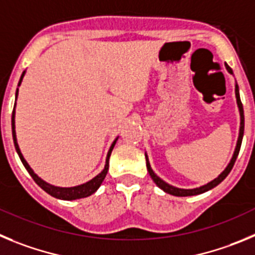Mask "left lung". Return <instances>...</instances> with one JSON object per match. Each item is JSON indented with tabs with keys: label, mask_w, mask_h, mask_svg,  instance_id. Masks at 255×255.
<instances>
[{
	"label": "left lung",
	"mask_w": 255,
	"mask_h": 255,
	"mask_svg": "<svg viewBox=\"0 0 255 255\" xmlns=\"http://www.w3.org/2000/svg\"><path fill=\"white\" fill-rule=\"evenodd\" d=\"M225 67H226V70L229 71V73H231V75H233V70L229 67L228 63H225ZM235 96H236V104H238V108H239V114H240L239 137H238V141H236V146H235V150H234L233 157H231V160L229 161L228 166L225 167V170L222 171V173L220 174L217 178H215L213 180H211L210 183H207V184H205V185H201V187H198V188H193V189H183V188H176V187H174V185H170L169 183L164 182L161 178H159V176L156 175L155 171H153L152 167H151L150 161H148L147 153L144 152V156H146V166H147L148 174H150V176L152 178L153 182H155V184L157 185L160 189L164 190L165 193H169V194H171V196H176V197L197 196V194L205 193V192H207V190L217 187V185H219L220 183H221L222 180H224V179L229 175V173H230L231 169H233L234 164H235L236 157H238V155H239L240 146H242V141H243V136H244V109H243L242 100H240L239 86H238V84H236V82H235Z\"/></svg>",
	"instance_id": "obj_1"
}]
</instances>
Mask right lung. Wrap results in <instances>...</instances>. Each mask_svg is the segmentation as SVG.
Masks as SVG:
<instances>
[{"label": "right lung", "mask_w": 255, "mask_h": 255, "mask_svg": "<svg viewBox=\"0 0 255 255\" xmlns=\"http://www.w3.org/2000/svg\"><path fill=\"white\" fill-rule=\"evenodd\" d=\"M25 76V71L22 72L21 77H20V81L17 86H20L22 82V79ZM17 95H19V89L16 90V95L15 98L17 99ZM15 108H16V103H15V107H13V112H12V118H11V126H12V138H13V144H15V148H16V152L19 155L20 160H21L22 165L25 166V169L27 170V173L30 174L31 178L34 179V182L39 185V187L42 188L43 190H45L48 194H50L52 197L54 198H58V199H63V201H73V199H80V198H85V197H89L91 196L93 193H95L96 190L99 189V187L102 185L103 180L105 179L108 173V169H109V157H111V153L113 151L114 146H116L117 141H118V137L113 141L112 146L109 147V151H108V155H107V159H105V166L102 171L96 176H94L91 180L89 182L84 183V184H80L76 185V187H56V185H52L49 183L44 182L42 178H39L34 170L30 167V165L27 164L26 160L24 159V156H22L21 151H20L19 147V143H17V138H16V130H15Z\"/></svg>", "instance_id": "obj_1"}]
</instances>
